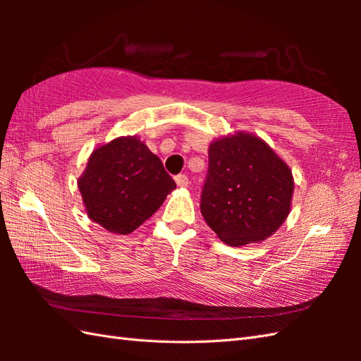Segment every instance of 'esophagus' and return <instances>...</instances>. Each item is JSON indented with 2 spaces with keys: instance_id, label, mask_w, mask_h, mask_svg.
I'll list each match as a JSON object with an SVG mask.
<instances>
[{
  "instance_id": "esophagus-1",
  "label": "esophagus",
  "mask_w": 361,
  "mask_h": 361,
  "mask_svg": "<svg viewBox=\"0 0 361 361\" xmlns=\"http://www.w3.org/2000/svg\"><path fill=\"white\" fill-rule=\"evenodd\" d=\"M175 181H176V185H178L180 188H186L189 185V178H188V175H185V173L176 175L175 176Z\"/></svg>"
}]
</instances>
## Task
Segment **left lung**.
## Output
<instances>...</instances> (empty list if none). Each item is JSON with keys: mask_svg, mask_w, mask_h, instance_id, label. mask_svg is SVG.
<instances>
[{"mask_svg": "<svg viewBox=\"0 0 361 361\" xmlns=\"http://www.w3.org/2000/svg\"><path fill=\"white\" fill-rule=\"evenodd\" d=\"M200 211L220 240L240 247L271 235L290 212L288 166L259 140L239 133L209 145Z\"/></svg>", "mask_w": 361, "mask_h": 361, "instance_id": "8db88e82", "label": "left lung"}]
</instances>
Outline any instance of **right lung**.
Returning a JSON list of instances; mask_svg holds the SVG:
<instances>
[{"label":"right lung","mask_w":361,"mask_h":361,"mask_svg":"<svg viewBox=\"0 0 361 361\" xmlns=\"http://www.w3.org/2000/svg\"><path fill=\"white\" fill-rule=\"evenodd\" d=\"M175 188L161 159L133 136L96 149L79 178L90 219L116 234L135 231Z\"/></svg>","instance_id":"1"}]
</instances>
